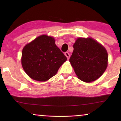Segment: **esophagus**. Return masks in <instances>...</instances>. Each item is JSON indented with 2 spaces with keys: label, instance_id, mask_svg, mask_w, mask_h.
<instances>
[{
  "label": "esophagus",
  "instance_id": "1",
  "mask_svg": "<svg viewBox=\"0 0 121 121\" xmlns=\"http://www.w3.org/2000/svg\"><path fill=\"white\" fill-rule=\"evenodd\" d=\"M64 54H65V56H66V57H67V59H69V58H70V54H69V53L68 52H65V53H64Z\"/></svg>",
  "mask_w": 121,
  "mask_h": 121
}]
</instances>
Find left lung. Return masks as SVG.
Instances as JSON below:
<instances>
[{
  "label": "left lung",
  "instance_id": "1",
  "mask_svg": "<svg viewBox=\"0 0 121 121\" xmlns=\"http://www.w3.org/2000/svg\"><path fill=\"white\" fill-rule=\"evenodd\" d=\"M73 48L69 62L78 78L86 82L100 78L108 64V54L105 48L90 37L78 38Z\"/></svg>",
  "mask_w": 121,
  "mask_h": 121
}]
</instances>
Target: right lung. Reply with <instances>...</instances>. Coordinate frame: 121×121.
<instances>
[{
	"instance_id": "right-lung-1",
	"label": "right lung",
	"mask_w": 121,
	"mask_h": 121,
	"mask_svg": "<svg viewBox=\"0 0 121 121\" xmlns=\"http://www.w3.org/2000/svg\"><path fill=\"white\" fill-rule=\"evenodd\" d=\"M67 59L56 46L54 38L43 35L24 47L21 64L31 79L45 82L57 74Z\"/></svg>"
}]
</instances>
